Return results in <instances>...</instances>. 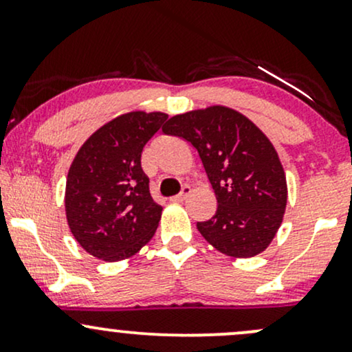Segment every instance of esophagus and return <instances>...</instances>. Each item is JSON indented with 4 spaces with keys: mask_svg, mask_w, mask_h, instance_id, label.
<instances>
[{
    "mask_svg": "<svg viewBox=\"0 0 352 352\" xmlns=\"http://www.w3.org/2000/svg\"><path fill=\"white\" fill-rule=\"evenodd\" d=\"M190 192H192V188H190V185H184V188H182V192L179 193V195L172 197L170 201H184L187 197L190 195Z\"/></svg>",
    "mask_w": 352,
    "mask_h": 352,
    "instance_id": "obj_1",
    "label": "esophagus"
}]
</instances>
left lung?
Listing matches in <instances>:
<instances>
[{
  "label": "left lung",
  "instance_id": "obj_1",
  "mask_svg": "<svg viewBox=\"0 0 352 352\" xmlns=\"http://www.w3.org/2000/svg\"><path fill=\"white\" fill-rule=\"evenodd\" d=\"M162 131L197 148L215 190V215L197 223L201 236L228 256L265 252L288 200L285 170L268 137L248 117L225 106L173 116Z\"/></svg>",
  "mask_w": 352,
  "mask_h": 352
}]
</instances>
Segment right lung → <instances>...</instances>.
I'll list each match as a JSON object with an SVG mask.
<instances>
[{
	"mask_svg": "<svg viewBox=\"0 0 352 352\" xmlns=\"http://www.w3.org/2000/svg\"><path fill=\"white\" fill-rule=\"evenodd\" d=\"M167 117L127 112L99 127L76 153L64 207L71 233L92 256L125 260L147 245L159 227L162 207L152 200L140 155Z\"/></svg>",
	"mask_w": 352,
	"mask_h": 352,
	"instance_id": "add662e5",
	"label": "right lung"
}]
</instances>
